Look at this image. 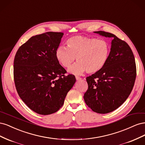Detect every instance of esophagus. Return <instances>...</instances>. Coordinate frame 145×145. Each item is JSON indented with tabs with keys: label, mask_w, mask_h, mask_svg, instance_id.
Instances as JSON below:
<instances>
[{
	"label": "esophagus",
	"mask_w": 145,
	"mask_h": 145,
	"mask_svg": "<svg viewBox=\"0 0 145 145\" xmlns=\"http://www.w3.org/2000/svg\"><path fill=\"white\" fill-rule=\"evenodd\" d=\"M76 78L77 80H80L82 79V78H80V77H78V76H76Z\"/></svg>",
	"instance_id": "obj_1"
}]
</instances>
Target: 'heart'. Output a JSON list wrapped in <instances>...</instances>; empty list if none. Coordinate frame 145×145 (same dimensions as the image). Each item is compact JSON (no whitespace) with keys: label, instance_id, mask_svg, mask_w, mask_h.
<instances>
[{"label":"heart","instance_id":"1","mask_svg":"<svg viewBox=\"0 0 145 145\" xmlns=\"http://www.w3.org/2000/svg\"><path fill=\"white\" fill-rule=\"evenodd\" d=\"M67 48L60 46L56 51V57L64 68H69L76 60L77 63L68 71L76 75H81L86 71L89 74L100 71L106 65L110 46L108 42L95 38L74 36L68 39Z\"/></svg>","mask_w":145,"mask_h":145}]
</instances>
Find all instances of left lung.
I'll return each instance as SVG.
<instances>
[{
    "label": "left lung",
    "mask_w": 145,
    "mask_h": 145,
    "mask_svg": "<svg viewBox=\"0 0 145 145\" xmlns=\"http://www.w3.org/2000/svg\"><path fill=\"white\" fill-rule=\"evenodd\" d=\"M94 33L112 38L111 51L103 68L86 77L88 89L83 98L94 112L106 114L120 106L129 97L135 80L136 65L133 52L126 42L111 33Z\"/></svg>",
    "instance_id": "1"
}]
</instances>
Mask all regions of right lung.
I'll use <instances>...</instances> for the list:
<instances>
[{"instance_id":"1","label":"right lung","mask_w":145,"mask_h":145,"mask_svg":"<svg viewBox=\"0 0 145 145\" xmlns=\"http://www.w3.org/2000/svg\"><path fill=\"white\" fill-rule=\"evenodd\" d=\"M63 33L47 32L31 37L17 50L14 80L20 99L31 110L49 115L63 106L76 80L56 57Z\"/></svg>"}]
</instances>
